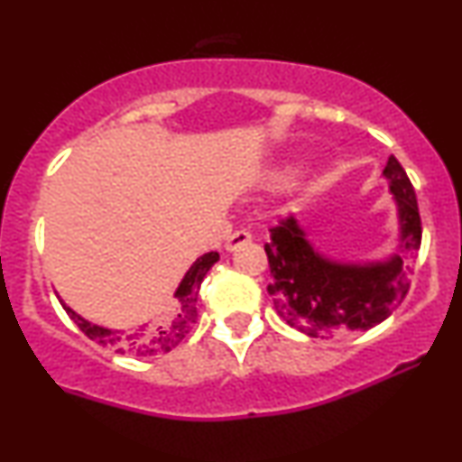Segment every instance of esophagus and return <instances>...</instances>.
<instances>
[{"label":"esophagus","mask_w":462,"mask_h":462,"mask_svg":"<svg viewBox=\"0 0 462 462\" xmlns=\"http://www.w3.org/2000/svg\"><path fill=\"white\" fill-rule=\"evenodd\" d=\"M249 241H252V235H249L247 230H236L226 238L224 247H226V252H235V249H238L241 245H247Z\"/></svg>","instance_id":"obj_1"}]
</instances>
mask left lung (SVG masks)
I'll return each instance as SVG.
<instances>
[{
    "label": "left lung",
    "instance_id": "obj_1",
    "mask_svg": "<svg viewBox=\"0 0 462 462\" xmlns=\"http://www.w3.org/2000/svg\"><path fill=\"white\" fill-rule=\"evenodd\" d=\"M383 178L389 182L397 215L395 252L374 261L330 256L309 238L306 227L289 217L272 230L264 245L272 269L278 315L306 337L365 332L383 323L404 300L411 282L408 258L421 245L415 189L395 156H389Z\"/></svg>",
    "mask_w": 462,
    "mask_h": 462
}]
</instances>
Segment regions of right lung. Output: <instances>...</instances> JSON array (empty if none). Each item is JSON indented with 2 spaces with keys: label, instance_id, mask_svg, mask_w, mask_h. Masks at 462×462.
Instances as JSON below:
<instances>
[{
  "label": "right lung",
  "instance_id": "obj_1",
  "mask_svg": "<svg viewBox=\"0 0 462 462\" xmlns=\"http://www.w3.org/2000/svg\"><path fill=\"white\" fill-rule=\"evenodd\" d=\"M219 261V254L208 252L201 254L190 264L189 272L180 280L178 289L173 291V298L169 306L164 309L156 319L143 323L134 330H116V328L97 326V323L84 319L76 310L69 309L65 301L60 300L62 309L71 317L73 323L87 334L88 338L99 346L113 349L116 354H132V356H156V354L171 352L173 347L182 343V338L193 330L195 321H198V295L199 284L210 272V267Z\"/></svg>",
  "mask_w": 462,
  "mask_h": 462
}]
</instances>
